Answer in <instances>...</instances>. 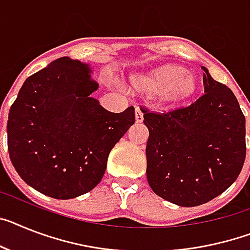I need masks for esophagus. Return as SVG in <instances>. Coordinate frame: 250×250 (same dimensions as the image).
<instances>
[{"label": "esophagus", "mask_w": 250, "mask_h": 250, "mask_svg": "<svg viewBox=\"0 0 250 250\" xmlns=\"http://www.w3.org/2000/svg\"><path fill=\"white\" fill-rule=\"evenodd\" d=\"M135 115H136V123H142V121H144V113H142V110L138 108V106H136Z\"/></svg>", "instance_id": "1"}]
</instances>
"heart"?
<instances>
[{"label": "heart", "mask_w": 250, "mask_h": 250, "mask_svg": "<svg viewBox=\"0 0 250 250\" xmlns=\"http://www.w3.org/2000/svg\"><path fill=\"white\" fill-rule=\"evenodd\" d=\"M132 89L147 95H159L167 105H178L192 99L198 90L197 79L177 64H163L129 77Z\"/></svg>", "instance_id": "b5f03b06"}]
</instances>
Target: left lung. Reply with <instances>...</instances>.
I'll return each mask as SVG.
<instances>
[{
  "mask_svg": "<svg viewBox=\"0 0 250 250\" xmlns=\"http://www.w3.org/2000/svg\"><path fill=\"white\" fill-rule=\"evenodd\" d=\"M202 70L205 94L189 106L163 114L141 109L148 128V184L157 196L183 207L225 192L242 171L247 151L238 99Z\"/></svg>",
  "mask_w": 250,
  "mask_h": 250,
  "instance_id": "left-lung-1",
  "label": "left lung"
}]
</instances>
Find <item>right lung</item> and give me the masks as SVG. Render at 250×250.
Returning <instances> with one entry per match:
<instances>
[{"label": "right lung", "instance_id": "add662e5", "mask_svg": "<svg viewBox=\"0 0 250 250\" xmlns=\"http://www.w3.org/2000/svg\"><path fill=\"white\" fill-rule=\"evenodd\" d=\"M87 63L61 57L25 80L10 108V160L25 183L57 200L90 192L109 152L135 123V108L110 113L91 96Z\"/></svg>", "mask_w": 250, "mask_h": 250}]
</instances>
